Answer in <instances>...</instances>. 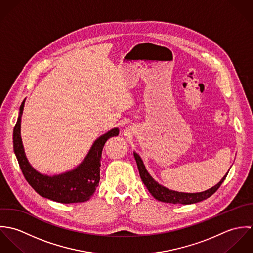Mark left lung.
<instances>
[{
  "mask_svg": "<svg viewBox=\"0 0 253 253\" xmlns=\"http://www.w3.org/2000/svg\"><path fill=\"white\" fill-rule=\"evenodd\" d=\"M134 159L137 164V168L139 170L140 177L143 181L145 186L147 187L148 191L151 193V195L158 201L164 202V203H169V204H181V205H191L196 204L199 202H202L208 198H210L211 195H213L217 191V189L221 186L223 181L226 179V176L228 173H226L223 178L218 182L215 186L211 187V189L200 192V193H183V192H177L173 190H169L167 187L159 184L155 180L147 171L145 168L144 164L140 156L133 152ZM229 172V171H228Z\"/></svg>",
  "mask_w": 253,
  "mask_h": 253,
  "instance_id": "left-lung-1",
  "label": "left lung"
}]
</instances>
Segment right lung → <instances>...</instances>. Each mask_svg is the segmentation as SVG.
<instances>
[{
	"label": "right lung",
	"instance_id": "right-lung-1",
	"mask_svg": "<svg viewBox=\"0 0 253 253\" xmlns=\"http://www.w3.org/2000/svg\"><path fill=\"white\" fill-rule=\"evenodd\" d=\"M24 104L25 99L19 107V115L13 128V151L25 179L40 196L51 201L61 204L88 201L100 180V160L103 147L109 138L119 135V128L115 127L98 137L84 161L72 170L55 175L42 174L30 165L22 144L20 128Z\"/></svg>",
	"mask_w": 253,
	"mask_h": 253
}]
</instances>
